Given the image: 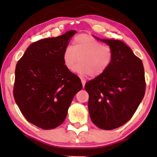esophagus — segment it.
Here are the masks:
<instances>
[{"mask_svg": "<svg viewBox=\"0 0 157 157\" xmlns=\"http://www.w3.org/2000/svg\"><path fill=\"white\" fill-rule=\"evenodd\" d=\"M81 82H82V84H83V87H84L85 83H86V80H85L84 79H82V80H81Z\"/></svg>", "mask_w": 157, "mask_h": 157, "instance_id": "obj_1", "label": "esophagus"}]
</instances>
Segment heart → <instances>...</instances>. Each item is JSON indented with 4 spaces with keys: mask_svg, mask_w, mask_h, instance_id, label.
<instances>
[{
    "mask_svg": "<svg viewBox=\"0 0 157 157\" xmlns=\"http://www.w3.org/2000/svg\"><path fill=\"white\" fill-rule=\"evenodd\" d=\"M62 58L68 71H74L79 61L77 67L79 74L97 77L104 74L112 64L113 50L90 35L80 34L74 38L73 47L64 48Z\"/></svg>",
    "mask_w": 157,
    "mask_h": 157,
    "instance_id": "b5f03b06",
    "label": "heart"
}]
</instances>
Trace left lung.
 <instances>
[{
  "instance_id": "left-lung-1",
  "label": "left lung",
  "mask_w": 157,
  "mask_h": 157,
  "mask_svg": "<svg viewBox=\"0 0 157 157\" xmlns=\"http://www.w3.org/2000/svg\"><path fill=\"white\" fill-rule=\"evenodd\" d=\"M113 50V60L104 74L86 82L88 109L93 124L112 130L128 122L145 94L143 63L120 40L99 39Z\"/></svg>"
}]
</instances>
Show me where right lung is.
<instances>
[{
    "label": "right lung",
    "mask_w": 157,
    "mask_h": 157,
    "mask_svg": "<svg viewBox=\"0 0 157 157\" xmlns=\"http://www.w3.org/2000/svg\"><path fill=\"white\" fill-rule=\"evenodd\" d=\"M76 33L71 30L33 42L16 66V103L29 122L42 129H54L64 122L73 98L83 87L80 79L66 68L62 58Z\"/></svg>",
    "instance_id": "right-lung-1"
}]
</instances>
